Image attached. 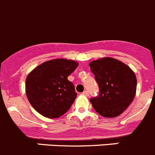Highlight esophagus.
<instances>
[{"instance_id":"esophagus-1","label":"esophagus","mask_w":155,"mask_h":155,"mask_svg":"<svg viewBox=\"0 0 155 155\" xmlns=\"http://www.w3.org/2000/svg\"><path fill=\"white\" fill-rule=\"evenodd\" d=\"M82 94L85 95V96H88L89 93H88V91H84L83 93H82Z\"/></svg>"}]
</instances>
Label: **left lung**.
<instances>
[{"mask_svg": "<svg viewBox=\"0 0 155 155\" xmlns=\"http://www.w3.org/2000/svg\"><path fill=\"white\" fill-rule=\"evenodd\" d=\"M99 87V94L90 99L94 110L103 117H117L133 101L137 78L127 65L112 58L89 64Z\"/></svg>", "mask_w": 155, "mask_h": 155, "instance_id": "1", "label": "left lung"}]
</instances>
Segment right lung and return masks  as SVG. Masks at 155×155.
I'll use <instances>...</instances> for the list:
<instances>
[{
	"label": "right lung",
	"instance_id": "obj_1",
	"mask_svg": "<svg viewBox=\"0 0 155 155\" xmlns=\"http://www.w3.org/2000/svg\"><path fill=\"white\" fill-rule=\"evenodd\" d=\"M78 66L74 61L54 59L40 64L28 75L27 97L38 113L57 118L69 110L78 94L68 77Z\"/></svg>",
	"mask_w": 155,
	"mask_h": 155
}]
</instances>
